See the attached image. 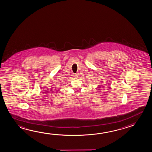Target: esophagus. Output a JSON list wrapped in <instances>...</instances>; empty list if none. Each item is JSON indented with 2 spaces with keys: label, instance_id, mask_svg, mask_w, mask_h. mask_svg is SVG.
Here are the masks:
<instances>
[{
  "label": "esophagus",
  "instance_id": "34e87169",
  "mask_svg": "<svg viewBox=\"0 0 152 152\" xmlns=\"http://www.w3.org/2000/svg\"><path fill=\"white\" fill-rule=\"evenodd\" d=\"M77 75H77V74H75V77H76V78H77Z\"/></svg>",
  "mask_w": 152,
  "mask_h": 152
}]
</instances>
